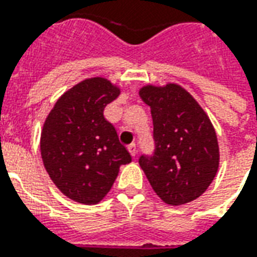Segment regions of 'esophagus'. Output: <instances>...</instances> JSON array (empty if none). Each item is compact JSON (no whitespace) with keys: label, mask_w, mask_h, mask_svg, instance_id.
<instances>
[{"label":"esophagus","mask_w":257,"mask_h":257,"mask_svg":"<svg viewBox=\"0 0 257 257\" xmlns=\"http://www.w3.org/2000/svg\"><path fill=\"white\" fill-rule=\"evenodd\" d=\"M128 151L131 153V156L136 157V154H138V149H136V145H135V143L129 145L128 146Z\"/></svg>","instance_id":"1"}]
</instances>
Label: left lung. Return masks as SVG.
<instances>
[{"label": "left lung", "instance_id": "obj_1", "mask_svg": "<svg viewBox=\"0 0 257 257\" xmlns=\"http://www.w3.org/2000/svg\"><path fill=\"white\" fill-rule=\"evenodd\" d=\"M139 95L151 108L156 142L154 154L140 157V167L165 204L191 202L205 193L219 169L215 128L180 85H146Z\"/></svg>", "mask_w": 257, "mask_h": 257}]
</instances>
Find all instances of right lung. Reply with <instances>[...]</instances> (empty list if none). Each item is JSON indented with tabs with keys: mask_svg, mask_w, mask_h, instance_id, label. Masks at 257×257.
Returning <instances> with one entry per match:
<instances>
[{
	"mask_svg": "<svg viewBox=\"0 0 257 257\" xmlns=\"http://www.w3.org/2000/svg\"><path fill=\"white\" fill-rule=\"evenodd\" d=\"M119 93L108 79L86 78L59 97L44 122L40 142L44 167L55 186L75 202H100L119 167L132 161L103 115Z\"/></svg>",
	"mask_w": 257,
	"mask_h": 257,
	"instance_id": "add662e5",
	"label": "right lung"
}]
</instances>
